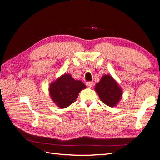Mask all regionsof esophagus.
Here are the masks:
<instances>
[{
  "mask_svg": "<svg viewBox=\"0 0 160 160\" xmlns=\"http://www.w3.org/2000/svg\"><path fill=\"white\" fill-rule=\"evenodd\" d=\"M86 85H87V87H88V88H91L92 86L93 85V81H88V82H86Z\"/></svg>",
  "mask_w": 160,
  "mask_h": 160,
  "instance_id": "obj_1",
  "label": "esophagus"
}]
</instances>
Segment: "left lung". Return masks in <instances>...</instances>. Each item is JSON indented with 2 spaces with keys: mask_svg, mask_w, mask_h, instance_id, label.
<instances>
[{
  "mask_svg": "<svg viewBox=\"0 0 160 160\" xmlns=\"http://www.w3.org/2000/svg\"><path fill=\"white\" fill-rule=\"evenodd\" d=\"M101 101L109 107H114L122 95V91L110 75H103L95 88Z\"/></svg>",
  "mask_w": 160,
  "mask_h": 160,
  "instance_id": "8db88e82",
  "label": "left lung"
}]
</instances>
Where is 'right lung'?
Returning a JSON list of instances; mask_svg holds the SVG:
<instances>
[{
  "label": "right lung",
  "instance_id": "add662e5",
  "mask_svg": "<svg viewBox=\"0 0 160 160\" xmlns=\"http://www.w3.org/2000/svg\"><path fill=\"white\" fill-rule=\"evenodd\" d=\"M86 88L83 82L76 81L71 75H63L51 84L50 95L54 103L61 108L73 103L80 91Z\"/></svg>",
  "mask_w": 160,
  "mask_h": 160
}]
</instances>
